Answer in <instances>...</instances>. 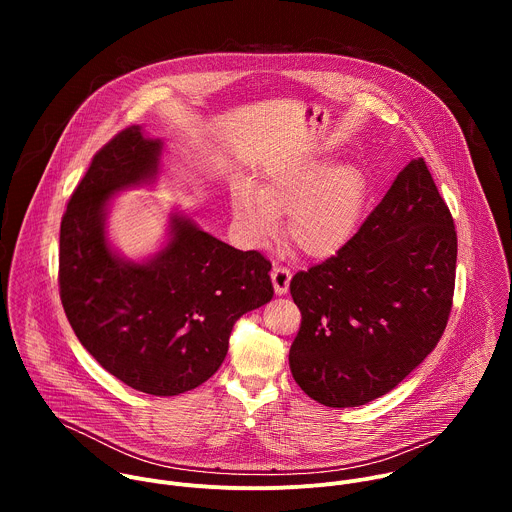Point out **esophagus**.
I'll list each match as a JSON object with an SVG mask.
<instances>
[{
    "mask_svg": "<svg viewBox=\"0 0 512 512\" xmlns=\"http://www.w3.org/2000/svg\"><path fill=\"white\" fill-rule=\"evenodd\" d=\"M271 281H273V289L277 296H285L289 289V281H291V271L287 267L281 265H273L271 269Z\"/></svg>",
    "mask_w": 512,
    "mask_h": 512,
    "instance_id": "34e87169",
    "label": "esophagus"
}]
</instances>
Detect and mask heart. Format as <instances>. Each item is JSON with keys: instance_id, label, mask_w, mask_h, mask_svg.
<instances>
[{"instance_id": "obj_1", "label": "heart", "mask_w": 512, "mask_h": 512, "mask_svg": "<svg viewBox=\"0 0 512 512\" xmlns=\"http://www.w3.org/2000/svg\"><path fill=\"white\" fill-rule=\"evenodd\" d=\"M369 202V178L356 164L308 158L275 166L253 188L235 184L231 206L245 237L259 245L287 212V239L312 259L340 253L356 235Z\"/></svg>"}]
</instances>
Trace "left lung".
<instances>
[{
	"mask_svg": "<svg viewBox=\"0 0 512 512\" xmlns=\"http://www.w3.org/2000/svg\"><path fill=\"white\" fill-rule=\"evenodd\" d=\"M458 237L423 162L411 160L352 241L289 283L302 312L289 369L326 407L395 389L440 342L454 300Z\"/></svg>",
	"mask_w": 512,
	"mask_h": 512,
	"instance_id": "obj_1",
	"label": "left lung"
}]
</instances>
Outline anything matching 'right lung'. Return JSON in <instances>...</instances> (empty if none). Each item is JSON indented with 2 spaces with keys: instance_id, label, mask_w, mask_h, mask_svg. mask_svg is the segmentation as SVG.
<instances>
[{
  "instance_id": "add662e5",
  "label": "right lung",
  "mask_w": 512,
  "mask_h": 512,
  "mask_svg": "<svg viewBox=\"0 0 512 512\" xmlns=\"http://www.w3.org/2000/svg\"><path fill=\"white\" fill-rule=\"evenodd\" d=\"M162 141L139 125L95 154L60 223L58 285L66 318L101 367L127 387L172 397L221 367L235 322L273 298L271 263L172 216L168 245L145 263L105 239L111 196L154 180Z\"/></svg>"
}]
</instances>
